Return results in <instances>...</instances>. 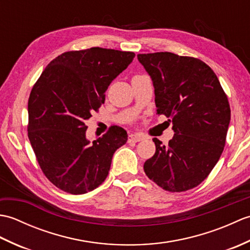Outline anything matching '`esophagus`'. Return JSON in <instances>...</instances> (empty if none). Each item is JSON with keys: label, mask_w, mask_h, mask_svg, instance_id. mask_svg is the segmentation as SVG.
<instances>
[{"label": "esophagus", "mask_w": 250, "mask_h": 250, "mask_svg": "<svg viewBox=\"0 0 250 250\" xmlns=\"http://www.w3.org/2000/svg\"><path fill=\"white\" fill-rule=\"evenodd\" d=\"M143 139H144V137H143L142 135H140V134H136V133H134V134H130L129 135V142L131 143V142H141V141H143Z\"/></svg>", "instance_id": "1"}]
</instances>
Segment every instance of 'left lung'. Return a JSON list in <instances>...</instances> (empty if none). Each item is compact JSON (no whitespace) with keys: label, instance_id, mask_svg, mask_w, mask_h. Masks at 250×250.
Returning a JSON list of instances; mask_svg holds the SVG:
<instances>
[{"label":"left lung","instance_id":"obj_1","mask_svg":"<svg viewBox=\"0 0 250 250\" xmlns=\"http://www.w3.org/2000/svg\"><path fill=\"white\" fill-rule=\"evenodd\" d=\"M137 59L155 87L157 114L167 116L175 134L158 139L144 163L148 178L169 192H183L208 176L224 151L231 109L211 68L196 58L172 52L140 54Z\"/></svg>","mask_w":250,"mask_h":250}]
</instances>
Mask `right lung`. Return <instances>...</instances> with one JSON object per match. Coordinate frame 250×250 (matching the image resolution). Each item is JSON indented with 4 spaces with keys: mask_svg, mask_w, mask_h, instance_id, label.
<instances>
[{
    "mask_svg": "<svg viewBox=\"0 0 250 250\" xmlns=\"http://www.w3.org/2000/svg\"><path fill=\"white\" fill-rule=\"evenodd\" d=\"M134 52L92 48L66 51L46 66L28 102V136L45 176L67 193L83 194L106 179L115 151L128 134L113 125L90 143L84 125L105 101L110 83Z\"/></svg>",
    "mask_w": 250,
    "mask_h": 250,
    "instance_id": "right-lung-1",
    "label": "right lung"
}]
</instances>
